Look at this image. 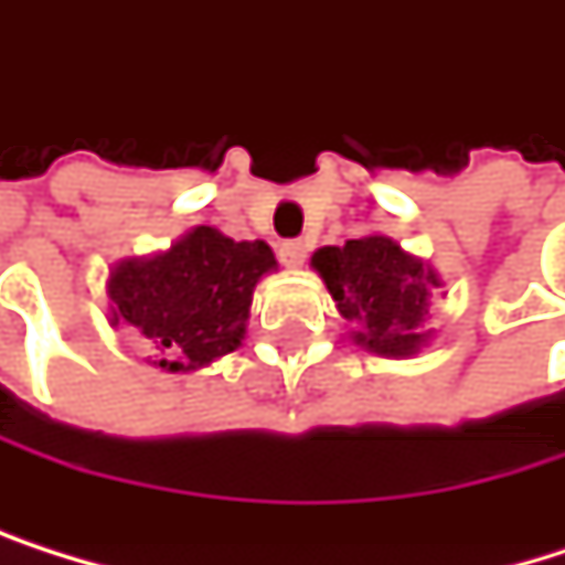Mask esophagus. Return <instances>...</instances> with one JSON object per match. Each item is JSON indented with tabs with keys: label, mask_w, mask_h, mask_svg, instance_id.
<instances>
[{
	"label": "esophagus",
	"mask_w": 565,
	"mask_h": 565,
	"mask_svg": "<svg viewBox=\"0 0 565 565\" xmlns=\"http://www.w3.org/2000/svg\"><path fill=\"white\" fill-rule=\"evenodd\" d=\"M306 256H309V243H306V239H289V243L279 246V259H282L286 266H302Z\"/></svg>",
	"instance_id": "34e87169"
}]
</instances>
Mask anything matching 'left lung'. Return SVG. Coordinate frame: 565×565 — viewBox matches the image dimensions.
<instances>
[{"instance_id": "1", "label": "left lung", "mask_w": 565, "mask_h": 565, "mask_svg": "<svg viewBox=\"0 0 565 565\" xmlns=\"http://www.w3.org/2000/svg\"><path fill=\"white\" fill-rule=\"evenodd\" d=\"M309 266L326 282L339 316L352 326L349 335L356 345L386 360H409L429 345L433 329H426V316L443 279L396 239L373 233L345 239V246H322Z\"/></svg>"}]
</instances>
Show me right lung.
<instances>
[{
  "label": "right lung",
  "instance_id": "add662e5",
  "mask_svg": "<svg viewBox=\"0 0 565 565\" xmlns=\"http://www.w3.org/2000/svg\"><path fill=\"white\" fill-rule=\"evenodd\" d=\"M276 273L273 249L195 226L169 249L109 269V326H132L166 373H195L246 339L253 292Z\"/></svg>",
  "mask_w": 565,
  "mask_h": 565
}]
</instances>
